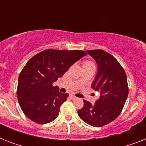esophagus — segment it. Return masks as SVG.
<instances>
[{
    "label": "esophagus",
    "mask_w": 146,
    "mask_h": 146,
    "mask_svg": "<svg viewBox=\"0 0 146 146\" xmlns=\"http://www.w3.org/2000/svg\"><path fill=\"white\" fill-rule=\"evenodd\" d=\"M70 96H71V98H73V99H75V98H76V96H74V95H73V94H71Z\"/></svg>",
    "instance_id": "esophagus-1"
}]
</instances>
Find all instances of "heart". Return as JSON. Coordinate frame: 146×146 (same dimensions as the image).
<instances>
[{"mask_svg": "<svg viewBox=\"0 0 146 146\" xmlns=\"http://www.w3.org/2000/svg\"><path fill=\"white\" fill-rule=\"evenodd\" d=\"M84 64H91V65H93V64L91 61H86L84 63Z\"/></svg>", "mask_w": 146, "mask_h": 146, "instance_id": "obj_1", "label": "heart"}]
</instances>
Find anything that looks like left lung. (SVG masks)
Returning <instances> with one entry per match:
<instances>
[{
  "label": "left lung",
  "instance_id": "left-lung-1",
  "mask_svg": "<svg viewBox=\"0 0 146 146\" xmlns=\"http://www.w3.org/2000/svg\"><path fill=\"white\" fill-rule=\"evenodd\" d=\"M96 60L98 72L92 88L101 96L92 105L84 100L79 117L92 127H103L114 120L122 111L129 88L124 70L115 57L101 49L86 50Z\"/></svg>",
  "mask_w": 146,
  "mask_h": 146
}]
</instances>
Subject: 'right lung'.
Returning a JSON list of instances; mask_svg holds the SVG:
<instances>
[{
  "mask_svg": "<svg viewBox=\"0 0 146 146\" xmlns=\"http://www.w3.org/2000/svg\"><path fill=\"white\" fill-rule=\"evenodd\" d=\"M86 55L80 50L48 49L29 60L18 78L17 96L25 115L44 124L57 117L60 107L69 96L53 82L63 76L74 63Z\"/></svg>",
  "mask_w": 146,
  "mask_h": 146,
  "instance_id": "add662e5",
  "label": "right lung"
}]
</instances>
